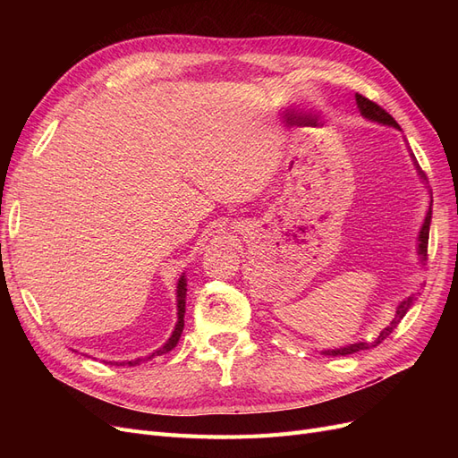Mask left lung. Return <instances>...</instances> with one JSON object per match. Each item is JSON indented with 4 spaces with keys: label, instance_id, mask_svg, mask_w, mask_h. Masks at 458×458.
Returning <instances> with one entry per match:
<instances>
[{
    "label": "left lung",
    "instance_id": "1",
    "mask_svg": "<svg viewBox=\"0 0 458 458\" xmlns=\"http://www.w3.org/2000/svg\"><path fill=\"white\" fill-rule=\"evenodd\" d=\"M355 101H357V106H359V110H361V114L365 116V118H369V120H372V122H378V123H386V126H394V128H397L399 130V126H397V122L392 118V114H387L386 110L380 106V105H377L374 101H370V99H367V97H363V95H355ZM417 165V170H419V175L420 177H424V172L419 168V164H414ZM426 179V177H424ZM429 221H432V204H429V208H428V212H426V217H424V224H422V229H420V234H419V256H420V261L424 263L426 261V256H428V237H429ZM412 301H414V294H411L409 298H405L403 301L399 303L397 306V311H395V315H394V318H392V323L387 325L380 335L374 338L372 342H357V344H350V345H345V348H336V350H325L323 353L325 355H352V353H357V352H363V350H370V348H377L378 344H382V340H386L387 336L392 335L394 332V328L401 323V318L405 317V313L411 310V306H412Z\"/></svg>",
    "mask_w": 458,
    "mask_h": 458
}]
</instances>
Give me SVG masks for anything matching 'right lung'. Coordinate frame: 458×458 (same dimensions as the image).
Returning <instances> with one entry per match:
<instances>
[{
    "label": "right lung",
    "mask_w": 458,
    "mask_h": 458,
    "mask_svg": "<svg viewBox=\"0 0 458 458\" xmlns=\"http://www.w3.org/2000/svg\"><path fill=\"white\" fill-rule=\"evenodd\" d=\"M185 296H187V279H185V275H182V279H179V283H177V323H175V328L172 332L170 340L165 342L162 348H158L157 352H152L148 357L133 359V361H123L120 365H128V367L140 365L143 361H148V359H152V357L164 355V353H168L175 348V344L179 342V338H182V332H183V327H185V321H183V317H185ZM114 365H118V363H114Z\"/></svg>",
    "instance_id": "1"
}]
</instances>
